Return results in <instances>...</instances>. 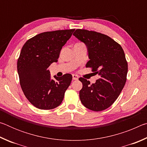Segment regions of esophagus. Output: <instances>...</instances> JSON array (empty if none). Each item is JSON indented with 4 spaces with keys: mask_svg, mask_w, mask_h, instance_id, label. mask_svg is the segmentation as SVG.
I'll return each mask as SVG.
<instances>
[{
    "mask_svg": "<svg viewBox=\"0 0 147 147\" xmlns=\"http://www.w3.org/2000/svg\"><path fill=\"white\" fill-rule=\"evenodd\" d=\"M73 80H78V76L76 75V74H73Z\"/></svg>",
    "mask_w": 147,
    "mask_h": 147,
    "instance_id": "34e87169",
    "label": "esophagus"
}]
</instances>
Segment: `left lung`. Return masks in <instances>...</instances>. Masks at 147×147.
Wrapping results in <instances>:
<instances>
[{"instance_id": "8db88e82", "label": "left lung", "mask_w": 147, "mask_h": 147, "mask_svg": "<svg viewBox=\"0 0 147 147\" xmlns=\"http://www.w3.org/2000/svg\"><path fill=\"white\" fill-rule=\"evenodd\" d=\"M73 35L88 49L89 60L86 67L100 76L92 84L79 78L83 85L80 98L90 110H104L112 105L125 85L128 63L123 49L113 39L98 32L77 29Z\"/></svg>"}]
</instances>
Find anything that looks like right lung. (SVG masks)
Wrapping results in <instances>:
<instances>
[{"label": "right lung", "instance_id": "obj_1", "mask_svg": "<svg viewBox=\"0 0 147 147\" xmlns=\"http://www.w3.org/2000/svg\"><path fill=\"white\" fill-rule=\"evenodd\" d=\"M74 29L43 32L28 39L17 61V72L24 95L32 105L52 109L63 100L72 80L71 74L51 79L49 67L58 61L59 53Z\"/></svg>", "mask_w": 147, "mask_h": 147}]
</instances>
